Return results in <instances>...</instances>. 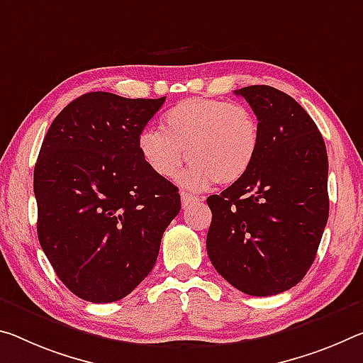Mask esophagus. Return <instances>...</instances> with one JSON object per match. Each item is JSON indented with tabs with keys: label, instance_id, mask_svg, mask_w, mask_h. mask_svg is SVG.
<instances>
[{
	"label": "esophagus",
	"instance_id": "34e87169",
	"mask_svg": "<svg viewBox=\"0 0 363 363\" xmlns=\"http://www.w3.org/2000/svg\"><path fill=\"white\" fill-rule=\"evenodd\" d=\"M181 200H182V208H187L189 205L194 203V202H199V197L197 195H192L189 192H181Z\"/></svg>",
	"mask_w": 363,
	"mask_h": 363
}]
</instances>
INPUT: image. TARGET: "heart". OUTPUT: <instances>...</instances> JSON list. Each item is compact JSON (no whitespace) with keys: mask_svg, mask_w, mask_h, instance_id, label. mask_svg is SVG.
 Instances as JSON below:
<instances>
[{"mask_svg":"<svg viewBox=\"0 0 363 363\" xmlns=\"http://www.w3.org/2000/svg\"><path fill=\"white\" fill-rule=\"evenodd\" d=\"M137 145L143 161L161 177H174L187 158L192 164L182 174L186 187L205 189L213 181L229 186L254 164L260 128L254 113L240 103L194 96L166 111L163 132L143 130Z\"/></svg>","mask_w":363,"mask_h":363,"instance_id":"obj_1","label":"heart"}]
</instances>
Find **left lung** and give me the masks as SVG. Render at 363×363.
<instances>
[{"label": "left lung", "instance_id": "1", "mask_svg": "<svg viewBox=\"0 0 363 363\" xmlns=\"http://www.w3.org/2000/svg\"><path fill=\"white\" fill-rule=\"evenodd\" d=\"M254 109L260 148L247 174L206 199V252L229 284L249 296L291 289L316 257L328 200L325 140L306 109L269 85L235 90Z\"/></svg>", "mask_w": 363, "mask_h": 363}]
</instances>
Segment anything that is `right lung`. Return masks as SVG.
Segmentation results:
<instances>
[{
  "mask_svg": "<svg viewBox=\"0 0 363 363\" xmlns=\"http://www.w3.org/2000/svg\"><path fill=\"white\" fill-rule=\"evenodd\" d=\"M164 100L90 91L57 114L40 148V245L62 284L87 302L130 294L181 210L177 187L150 169L137 145Z\"/></svg>",
  "mask_w": 363,
  "mask_h": 363,
  "instance_id": "right-lung-1",
  "label": "right lung"
}]
</instances>
